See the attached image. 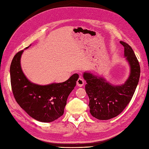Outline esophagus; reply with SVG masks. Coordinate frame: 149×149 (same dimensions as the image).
<instances>
[{
  "label": "esophagus",
  "instance_id": "1",
  "mask_svg": "<svg viewBox=\"0 0 149 149\" xmlns=\"http://www.w3.org/2000/svg\"><path fill=\"white\" fill-rule=\"evenodd\" d=\"M84 84V80L83 79V78L82 77H79V78L78 79V80L77 81V85L78 86L81 87L83 86Z\"/></svg>",
  "mask_w": 149,
  "mask_h": 149
}]
</instances>
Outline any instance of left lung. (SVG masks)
Returning <instances> with one entry per match:
<instances>
[{"mask_svg": "<svg viewBox=\"0 0 149 149\" xmlns=\"http://www.w3.org/2000/svg\"><path fill=\"white\" fill-rule=\"evenodd\" d=\"M124 56L131 66V74L125 83L114 86L90 73L84 72L86 92L89 97L90 112L99 120H109L118 116L127 106L135 92L140 79V66L131 47L123 41Z\"/></svg>", "mask_w": 149, "mask_h": 149, "instance_id": "obj_1", "label": "left lung"}]
</instances>
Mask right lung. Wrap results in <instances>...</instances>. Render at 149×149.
Segmentation results:
<instances>
[{
	"label": "right lung",
	"mask_w": 149,
	"mask_h": 149,
	"mask_svg": "<svg viewBox=\"0 0 149 149\" xmlns=\"http://www.w3.org/2000/svg\"><path fill=\"white\" fill-rule=\"evenodd\" d=\"M23 51L16 54L10 66L11 85L15 99L28 115L38 121H54L64 113L66 100L76 85L79 75H72L63 83L45 86L31 83L21 68Z\"/></svg>",
	"instance_id": "1"
}]
</instances>
